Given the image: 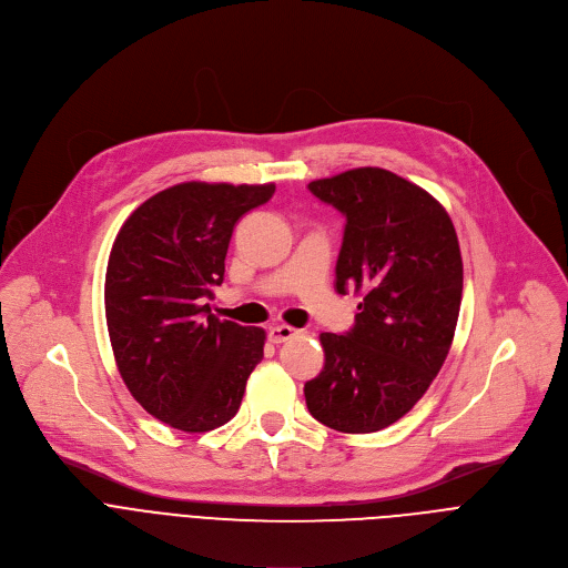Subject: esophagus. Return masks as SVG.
<instances>
[{
    "label": "esophagus",
    "mask_w": 568,
    "mask_h": 568,
    "mask_svg": "<svg viewBox=\"0 0 568 568\" xmlns=\"http://www.w3.org/2000/svg\"><path fill=\"white\" fill-rule=\"evenodd\" d=\"M298 331H294L292 326H285V323H281V326H274L270 328V342L272 344H283V342H290L292 337H296Z\"/></svg>",
    "instance_id": "1"
}]
</instances>
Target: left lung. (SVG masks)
<instances>
[{
    "instance_id": "left-lung-1",
    "label": "left lung",
    "mask_w": 568,
    "mask_h": 568,
    "mask_svg": "<svg viewBox=\"0 0 568 568\" xmlns=\"http://www.w3.org/2000/svg\"><path fill=\"white\" fill-rule=\"evenodd\" d=\"M346 215L337 292H362L346 335L321 333L323 371L305 382L321 425L379 432L425 395L458 321L463 261L456 229L425 189L384 169H353L307 184Z\"/></svg>"
}]
</instances>
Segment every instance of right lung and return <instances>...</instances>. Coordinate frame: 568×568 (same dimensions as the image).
Instances as JSON below:
<instances>
[{
	"instance_id": "add662e5",
	"label": "right lung",
	"mask_w": 568,
	"mask_h": 568,
	"mask_svg": "<svg viewBox=\"0 0 568 568\" xmlns=\"http://www.w3.org/2000/svg\"><path fill=\"white\" fill-rule=\"evenodd\" d=\"M274 184L184 182L121 226L105 272V318L119 373L141 407L180 432L229 423L263 359L265 331L211 314L235 222Z\"/></svg>"
}]
</instances>
